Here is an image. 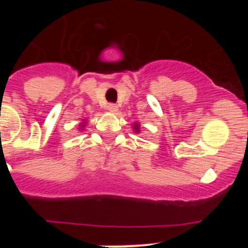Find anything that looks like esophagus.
Instances as JSON below:
<instances>
[{"label": "esophagus", "instance_id": "obj_1", "mask_svg": "<svg viewBox=\"0 0 248 248\" xmlns=\"http://www.w3.org/2000/svg\"><path fill=\"white\" fill-rule=\"evenodd\" d=\"M107 108H108L109 111H117L118 110V107L115 104H113V103L108 104V107H107Z\"/></svg>", "mask_w": 248, "mask_h": 248}]
</instances>
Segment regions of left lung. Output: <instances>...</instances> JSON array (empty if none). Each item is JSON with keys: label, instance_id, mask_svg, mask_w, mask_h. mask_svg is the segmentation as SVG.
Instances as JSON below:
<instances>
[{"label": "left lung", "instance_id": "left-lung-1", "mask_svg": "<svg viewBox=\"0 0 248 248\" xmlns=\"http://www.w3.org/2000/svg\"><path fill=\"white\" fill-rule=\"evenodd\" d=\"M135 130H139V125H138V124H135Z\"/></svg>", "mask_w": 248, "mask_h": 248}]
</instances>
